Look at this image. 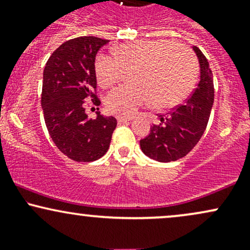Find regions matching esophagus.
I'll return each mask as SVG.
<instances>
[{"mask_svg":"<svg viewBox=\"0 0 250 250\" xmlns=\"http://www.w3.org/2000/svg\"><path fill=\"white\" fill-rule=\"evenodd\" d=\"M133 119H134L133 116H119V117H117V122H119V123L128 122V121H131Z\"/></svg>","mask_w":250,"mask_h":250,"instance_id":"34e87169","label":"esophagus"}]
</instances>
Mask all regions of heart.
I'll list each match as a JSON object with an SVG mask.
<instances>
[{
  "instance_id": "b5f03b06",
  "label": "heart",
  "mask_w": 250,
  "mask_h": 250,
  "mask_svg": "<svg viewBox=\"0 0 250 250\" xmlns=\"http://www.w3.org/2000/svg\"><path fill=\"white\" fill-rule=\"evenodd\" d=\"M113 58L100 55L94 63L97 83L109 88L130 71L133 83L111 90L105 97L110 113L131 115L151 101L156 108L176 107L186 100L197 77V61L188 47L169 40L123 42L111 50Z\"/></svg>"
}]
</instances>
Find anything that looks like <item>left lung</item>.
<instances>
[{"instance_id":"left-lung-1","label":"left lung","mask_w":250,"mask_h":250,"mask_svg":"<svg viewBox=\"0 0 250 250\" xmlns=\"http://www.w3.org/2000/svg\"><path fill=\"white\" fill-rule=\"evenodd\" d=\"M200 63V82L185 104L170 111L160 125H153L147 137L140 141L141 150L159 162L176 161L186 156L205 133L214 103L213 73L197 47H193Z\"/></svg>"}]
</instances>
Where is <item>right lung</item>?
I'll use <instances>...</instances> for the list:
<instances>
[{
	"label": "right lung",
	"instance_id": "right-lung-1",
	"mask_svg": "<svg viewBox=\"0 0 250 250\" xmlns=\"http://www.w3.org/2000/svg\"><path fill=\"white\" fill-rule=\"evenodd\" d=\"M108 40L83 36L69 40L51 54L43 70L42 99L45 125L54 143L76 162H91L108 151L117 121L97 111L96 120L85 114L84 100L100 105L94 93L97 51Z\"/></svg>",
	"mask_w": 250,
	"mask_h": 250
}]
</instances>
